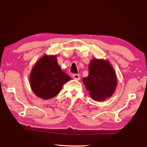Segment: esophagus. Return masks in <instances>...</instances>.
I'll return each instance as SVG.
<instances>
[{"label": "esophagus", "mask_w": 147, "mask_h": 147, "mask_svg": "<svg viewBox=\"0 0 147 147\" xmlns=\"http://www.w3.org/2000/svg\"><path fill=\"white\" fill-rule=\"evenodd\" d=\"M73 78L76 79V80L80 79V74H74L73 75Z\"/></svg>", "instance_id": "34e87169"}]
</instances>
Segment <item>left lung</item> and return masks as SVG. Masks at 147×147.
I'll use <instances>...</instances> for the list:
<instances>
[{
	"instance_id": "left-lung-1",
	"label": "left lung",
	"mask_w": 147,
	"mask_h": 147,
	"mask_svg": "<svg viewBox=\"0 0 147 147\" xmlns=\"http://www.w3.org/2000/svg\"><path fill=\"white\" fill-rule=\"evenodd\" d=\"M83 82L94 100H103L113 93L116 74L108 61L93 59L89 65V75L83 78Z\"/></svg>"
}]
</instances>
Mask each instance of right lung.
<instances>
[{"instance_id":"obj_1","label":"right lung","mask_w":147,"mask_h":147,"mask_svg":"<svg viewBox=\"0 0 147 147\" xmlns=\"http://www.w3.org/2000/svg\"><path fill=\"white\" fill-rule=\"evenodd\" d=\"M71 78L61 70L56 57H43L38 61L32 69L30 81L34 93L45 100L56 96L67 82Z\"/></svg>"}]
</instances>
